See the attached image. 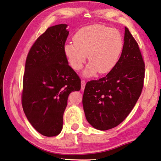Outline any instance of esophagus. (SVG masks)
Listing matches in <instances>:
<instances>
[{
	"label": "esophagus",
	"mask_w": 161,
	"mask_h": 161,
	"mask_svg": "<svg viewBox=\"0 0 161 161\" xmlns=\"http://www.w3.org/2000/svg\"><path fill=\"white\" fill-rule=\"evenodd\" d=\"M85 86H86V80L82 79V80H81V90L83 91L84 88H85Z\"/></svg>",
	"instance_id": "obj_1"
}]
</instances>
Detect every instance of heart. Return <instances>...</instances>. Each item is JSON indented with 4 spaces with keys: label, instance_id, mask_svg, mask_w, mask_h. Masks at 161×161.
Listing matches in <instances>:
<instances>
[{
    "label": "heart",
    "instance_id": "obj_1",
    "mask_svg": "<svg viewBox=\"0 0 161 161\" xmlns=\"http://www.w3.org/2000/svg\"><path fill=\"white\" fill-rule=\"evenodd\" d=\"M73 42L64 45L67 60L73 69L80 70L88 55L90 63L83 73L88 77L97 71L100 74L110 72L117 65L124 47L120 32L101 24L79 29L73 36Z\"/></svg>",
    "mask_w": 161,
    "mask_h": 161
}]
</instances>
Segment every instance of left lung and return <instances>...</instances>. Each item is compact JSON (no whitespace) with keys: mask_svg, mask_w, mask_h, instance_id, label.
Segmentation results:
<instances>
[{"mask_svg":"<svg viewBox=\"0 0 161 161\" xmlns=\"http://www.w3.org/2000/svg\"><path fill=\"white\" fill-rule=\"evenodd\" d=\"M122 55L104 77L86 83L83 105L88 122L96 129L108 130L122 123L142 92L145 63L139 46L127 27Z\"/></svg>","mask_w":161,"mask_h":161,"instance_id":"8db88e82","label":"left lung"}]
</instances>
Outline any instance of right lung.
I'll list each match as a JSON object with an SVG mask.
<instances>
[{"label":"right lung","instance_id":"1","mask_svg":"<svg viewBox=\"0 0 161 161\" xmlns=\"http://www.w3.org/2000/svg\"><path fill=\"white\" fill-rule=\"evenodd\" d=\"M66 24L50 26L39 36L26 57L21 103L29 122L47 137L59 135L72 91L80 89V78L68 65L64 45Z\"/></svg>","mask_w":161,"mask_h":161}]
</instances>
